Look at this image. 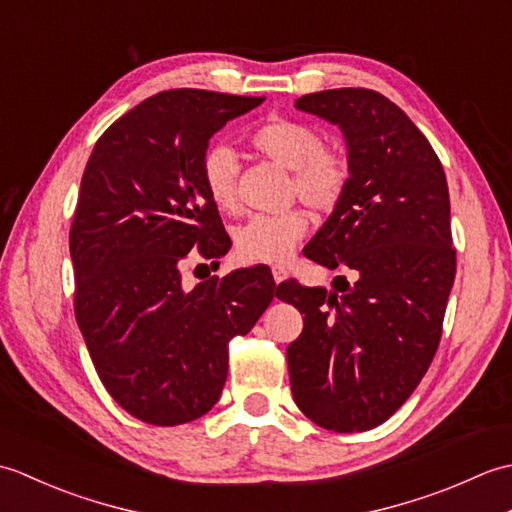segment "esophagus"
<instances>
[{"label": "esophagus", "instance_id": "1", "mask_svg": "<svg viewBox=\"0 0 512 512\" xmlns=\"http://www.w3.org/2000/svg\"><path fill=\"white\" fill-rule=\"evenodd\" d=\"M273 277H275V281L279 284V281H284L288 277V270L284 266H273Z\"/></svg>", "mask_w": 512, "mask_h": 512}]
</instances>
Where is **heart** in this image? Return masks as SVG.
<instances>
[{
  "label": "heart",
  "mask_w": 512,
  "mask_h": 512,
  "mask_svg": "<svg viewBox=\"0 0 512 512\" xmlns=\"http://www.w3.org/2000/svg\"><path fill=\"white\" fill-rule=\"evenodd\" d=\"M257 154L290 169V193L312 211H334L350 184V160L341 151L323 145L312 125L288 116H273L248 134ZM204 191L224 213L237 209V158L233 149L215 145L206 149L200 165ZM310 217L303 209L275 215H253L237 226L235 253L242 262L281 264L306 237Z\"/></svg>",
  "instance_id": "heart-1"
}]
</instances>
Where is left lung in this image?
<instances>
[{"label":"left lung","instance_id":"obj_1","mask_svg":"<svg viewBox=\"0 0 512 512\" xmlns=\"http://www.w3.org/2000/svg\"><path fill=\"white\" fill-rule=\"evenodd\" d=\"M297 107L343 129L352 171L303 255L354 281L277 286L306 314L286 350L292 398L323 429L367 431L402 407L440 345L455 279L449 187L429 140L387 96L339 88Z\"/></svg>","mask_w":512,"mask_h":512}]
</instances>
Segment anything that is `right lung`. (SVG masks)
Listing matches in <instances>:
<instances>
[{
  "instance_id": "1",
  "label": "right lung",
  "mask_w": 512,
  "mask_h": 512,
  "mask_svg": "<svg viewBox=\"0 0 512 512\" xmlns=\"http://www.w3.org/2000/svg\"><path fill=\"white\" fill-rule=\"evenodd\" d=\"M264 96L169 90L105 129L70 226L74 317L110 396L134 418L176 427L220 400L228 343L275 297L264 270L182 288L189 250L217 259L228 235L204 191L211 136Z\"/></svg>"
}]
</instances>
